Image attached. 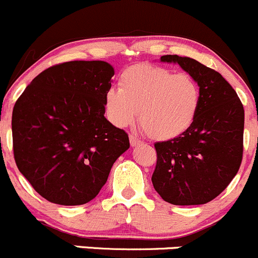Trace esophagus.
Returning <instances> with one entry per match:
<instances>
[{
    "label": "esophagus",
    "mask_w": 258,
    "mask_h": 258,
    "mask_svg": "<svg viewBox=\"0 0 258 258\" xmlns=\"http://www.w3.org/2000/svg\"><path fill=\"white\" fill-rule=\"evenodd\" d=\"M129 142H130V145H132V147H135V145H139L143 143L142 140H140L139 138H137V135H134V134L129 135Z\"/></svg>",
    "instance_id": "obj_1"
}]
</instances>
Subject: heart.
I'll return each instance as SVG.
<instances>
[{
  "label": "heart",
  "instance_id": "heart-1",
  "mask_svg": "<svg viewBox=\"0 0 258 258\" xmlns=\"http://www.w3.org/2000/svg\"><path fill=\"white\" fill-rule=\"evenodd\" d=\"M119 88L104 95L108 119L118 128L139 123L150 138L171 140L192 125L200 87L191 76L151 64H135L119 77Z\"/></svg>",
  "mask_w": 258,
  "mask_h": 258
}]
</instances>
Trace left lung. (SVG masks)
I'll use <instances>...</instances> for the list:
<instances>
[{"instance_id": "8db88e82", "label": "left lung", "mask_w": 258, "mask_h": 258, "mask_svg": "<svg viewBox=\"0 0 258 258\" xmlns=\"http://www.w3.org/2000/svg\"><path fill=\"white\" fill-rule=\"evenodd\" d=\"M200 87V108L192 125L175 139L154 144L151 176L156 192L172 205H203L228 186L243 154L245 110L237 93L215 70L188 57L168 54Z\"/></svg>"}]
</instances>
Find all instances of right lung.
<instances>
[{
  "label": "right lung",
  "mask_w": 258,
  "mask_h": 258,
  "mask_svg": "<svg viewBox=\"0 0 258 258\" xmlns=\"http://www.w3.org/2000/svg\"><path fill=\"white\" fill-rule=\"evenodd\" d=\"M113 76L103 60L59 63L39 73L13 107L16 165L50 203H89L128 150V134L104 116Z\"/></svg>",
  "instance_id": "1"
}]
</instances>
